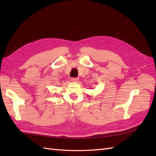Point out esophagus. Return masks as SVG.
Instances as JSON below:
<instances>
[{"label":"esophagus","mask_w":156,"mask_h":156,"mask_svg":"<svg viewBox=\"0 0 156 156\" xmlns=\"http://www.w3.org/2000/svg\"><path fill=\"white\" fill-rule=\"evenodd\" d=\"M71 80H72V82H78L79 81L78 78H72Z\"/></svg>","instance_id":"esophagus-1"}]
</instances>
